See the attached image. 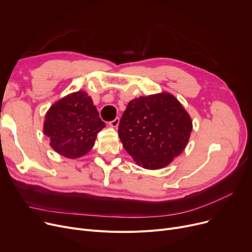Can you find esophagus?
I'll use <instances>...</instances> for the list:
<instances>
[{"label":"esophagus","instance_id":"1","mask_svg":"<svg viewBox=\"0 0 252 252\" xmlns=\"http://www.w3.org/2000/svg\"><path fill=\"white\" fill-rule=\"evenodd\" d=\"M118 125H119V117H116L113 119V121L109 122V126L112 127H116V126H118Z\"/></svg>","mask_w":252,"mask_h":252}]
</instances>
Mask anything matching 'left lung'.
Wrapping results in <instances>:
<instances>
[{
    "label": "left lung",
    "mask_w": 252,
    "mask_h": 252,
    "mask_svg": "<svg viewBox=\"0 0 252 252\" xmlns=\"http://www.w3.org/2000/svg\"><path fill=\"white\" fill-rule=\"evenodd\" d=\"M192 121L168 93L129 101L119 122L118 136L126 152L144 168L168 165L186 147Z\"/></svg>",
    "instance_id": "1"
}]
</instances>
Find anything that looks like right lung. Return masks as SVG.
<instances>
[{
  "mask_svg": "<svg viewBox=\"0 0 252 252\" xmlns=\"http://www.w3.org/2000/svg\"><path fill=\"white\" fill-rule=\"evenodd\" d=\"M104 122L86 92L78 91L53 104L48 110L44 134L57 153L67 158H78L94 146Z\"/></svg>",
  "mask_w": 252,
  "mask_h": 252,
  "instance_id": "right-lung-1",
  "label": "right lung"
}]
</instances>
